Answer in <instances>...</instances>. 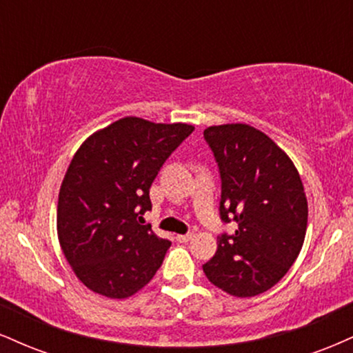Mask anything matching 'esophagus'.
Wrapping results in <instances>:
<instances>
[{"label":"esophagus","mask_w":353,"mask_h":353,"mask_svg":"<svg viewBox=\"0 0 353 353\" xmlns=\"http://www.w3.org/2000/svg\"><path fill=\"white\" fill-rule=\"evenodd\" d=\"M194 239V234H177L176 241L177 242H189Z\"/></svg>","instance_id":"esophagus-1"}]
</instances>
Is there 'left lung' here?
Listing matches in <instances>:
<instances>
[{
    "instance_id": "left-lung-1",
    "label": "left lung",
    "mask_w": 353,
    "mask_h": 353,
    "mask_svg": "<svg viewBox=\"0 0 353 353\" xmlns=\"http://www.w3.org/2000/svg\"><path fill=\"white\" fill-rule=\"evenodd\" d=\"M204 137L221 171V217L236 221L237 229L219 237L202 269L229 295L254 297L281 281L301 254L309 216L301 174L283 149L249 124L210 125Z\"/></svg>"
}]
</instances>
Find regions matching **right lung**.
Segmentation results:
<instances>
[{"mask_svg": "<svg viewBox=\"0 0 353 353\" xmlns=\"http://www.w3.org/2000/svg\"><path fill=\"white\" fill-rule=\"evenodd\" d=\"M194 131L184 123L125 116L92 132L72 156L58 199V239L89 290L128 299L148 285L171 242L137 219L171 152Z\"/></svg>", "mask_w": 353, "mask_h": 353, "instance_id": "add662e5", "label": "right lung"}]
</instances>
